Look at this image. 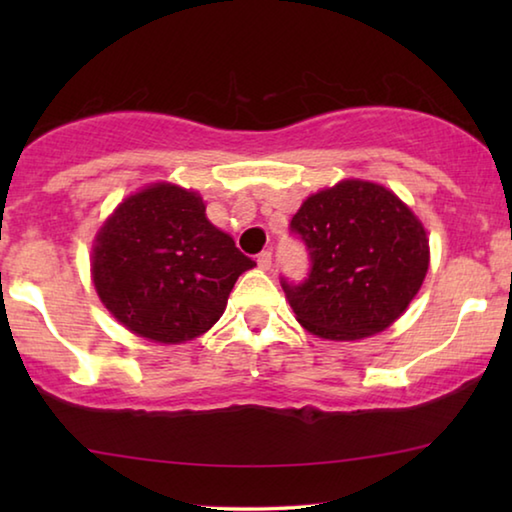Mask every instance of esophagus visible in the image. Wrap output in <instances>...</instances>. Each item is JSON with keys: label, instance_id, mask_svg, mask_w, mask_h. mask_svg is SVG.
Masks as SVG:
<instances>
[{"label": "esophagus", "instance_id": "1", "mask_svg": "<svg viewBox=\"0 0 512 512\" xmlns=\"http://www.w3.org/2000/svg\"><path fill=\"white\" fill-rule=\"evenodd\" d=\"M271 262H273V255L268 253V250H262V253L257 255V266L262 268V271H268V268H271Z\"/></svg>", "mask_w": 512, "mask_h": 512}]
</instances>
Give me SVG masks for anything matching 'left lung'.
<instances>
[{
    "label": "left lung",
    "mask_w": 512,
    "mask_h": 512,
    "mask_svg": "<svg viewBox=\"0 0 512 512\" xmlns=\"http://www.w3.org/2000/svg\"><path fill=\"white\" fill-rule=\"evenodd\" d=\"M291 232L307 246L311 268L298 284L282 277V289L298 323L320 339L384 332L427 275V230L391 189L368 180L311 194L293 214Z\"/></svg>",
    "instance_id": "left-lung-1"
}]
</instances>
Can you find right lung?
I'll list each match as a JSON object with an SVG mask.
<instances>
[{
    "instance_id": "obj_1",
    "label": "right lung",
    "mask_w": 512,
    "mask_h": 512,
    "mask_svg": "<svg viewBox=\"0 0 512 512\" xmlns=\"http://www.w3.org/2000/svg\"><path fill=\"white\" fill-rule=\"evenodd\" d=\"M255 262L207 221L196 192L155 183L119 203L92 248L106 309L153 343H185L223 316L237 277Z\"/></svg>"
}]
</instances>
